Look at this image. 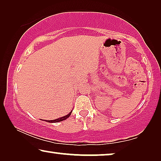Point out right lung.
Wrapping results in <instances>:
<instances>
[{
  "mask_svg": "<svg viewBox=\"0 0 161 161\" xmlns=\"http://www.w3.org/2000/svg\"><path fill=\"white\" fill-rule=\"evenodd\" d=\"M72 111H70L69 114H67V115H66V116H62V117H61V118H58V119H53V120H47V122H61V121H64V120H65V119H67L68 118V117H69V116L71 115V113H72Z\"/></svg>",
  "mask_w": 161,
  "mask_h": 161,
  "instance_id": "obj_1",
  "label": "right lung"
}]
</instances>
